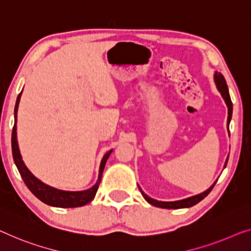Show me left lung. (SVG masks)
Segmentation results:
<instances>
[{"label":"left lung","instance_id":"obj_1","mask_svg":"<svg viewBox=\"0 0 251 251\" xmlns=\"http://www.w3.org/2000/svg\"><path fill=\"white\" fill-rule=\"evenodd\" d=\"M214 82H215L216 88H218V90H219V92L221 93L222 98L224 99V101H226V107H227L226 126H227V130H229V125H230L231 118H232V101H231V98L229 95V89H227L226 78H224V76L220 72L214 73ZM229 134H230V132H229ZM226 163H227V159H226V163H224V168L226 167ZM215 184H216V181L211 187H209L208 189L205 190L204 193H201V194H198V195L188 197V198H185V200L175 201H161L153 200V198L149 197L147 194H145L143 190L141 189L140 186H138V189H140L141 194L145 198V201H147L148 203H150L151 205H153V206L161 207V208H186V207H192V206H194V205H196L197 203H200L201 200H204V198L206 197L209 193H211V190L213 189V187H214Z\"/></svg>","mask_w":251,"mask_h":251}]
</instances>
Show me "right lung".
Returning <instances> with one entry per match:
<instances>
[{
    "instance_id": "obj_1",
    "label": "right lung",
    "mask_w": 251,
    "mask_h": 251,
    "mask_svg": "<svg viewBox=\"0 0 251 251\" xmlns=\"http://www.w3.org/2000/svg\"><path fill=\"white\" fill-rule=\"evenodd\" d=\"M22 91L19 93L16 107H14V126L12 129V154H13V160L14 163L18 168L19 173H20L22 179H24L25 186L28 187L30 192H31L33 195H35L38 200H40L43 203L50 205V206L54 207H63V208H70V207H80L83 206V205H87L90 203L93 198L96 196L97 190H98V187L100 181H101V176L103 173L104 166H106V162L108 158H109L110 153L113 152V150L108 151L106 154L103 155V158L100 162V168H99V175H98V180L95 185H93L91 188L85 189V190H80V192H67V190H61L57 188H54L50 185H46L42 180H39L36 176L31 174L27 166H25L24 160H22L20 150H19L18 145V140H17V113H18V107L19 102H20Z\"/></svg>"
}]
</instances>
